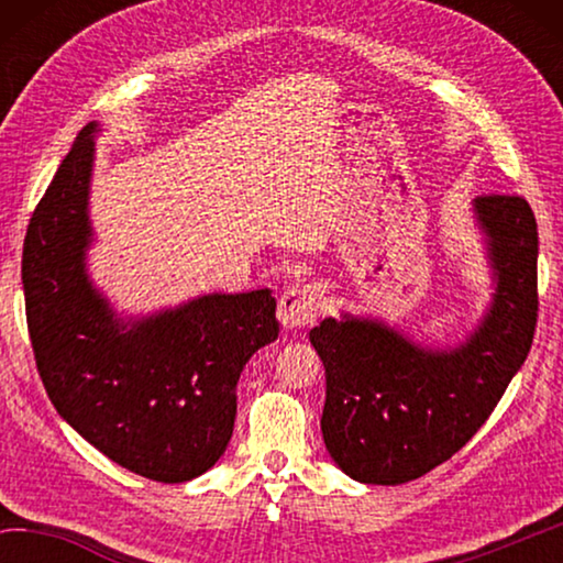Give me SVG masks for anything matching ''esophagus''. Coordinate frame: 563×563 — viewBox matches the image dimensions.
Masks as SVG:
<instances>
[{
    "instance_id": "34e87169",
    "label": "esophagus",
    "mask_w": 563,
    "mask_h": 563,
    "mask_svg": "<svg viewBox=\"0 0 563 563\" xmlns=\"http://www.w3.org/2000/svg\"><path fill=\"white\" fill-rule=\"evenodd\" d=\"M322 305V288L316 283L292 285L280 295L278 318L285 328H305L316 322Z\"/></svg>"
}]
</instances>
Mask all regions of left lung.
<instances>
[{
	"mask_svg": "<svg viewBox=\"0 0 563 563\" xmlns=\"http://www.w3.org/2000/svg\"><path fill=\"white\" fill-rule=\"evenodd\" d=\"M474 213L497 290L462 345L430 350L385 322L350 316L310 330L328 383L322 440L352 479L395 487L450 460L529 355L539 318L537 218L517 194L474 198Z\"/></svg>",
	"mask_w": 563,
	"mask_h": 563,
	"instance_id": "1",
	"label": "left lung"
}]
</instances>
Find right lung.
<instances>
[{"label": "right lung", "instance_id": "right-lung-1", "mask_svg": "<svg viewBox=\"0 0 563 563\" xmlns=\"http://www.w3.org/2000/svg\"><path fill=\"white\" fill-rule=\"evenodd\" d=\"M97 131H79L26 228L36 369L56 412L111 462L154 482H188L231 442L238 377L280 332L275 298L268 288L213 292L136 322L113 316L84 263Z\"/></svg>", "mask_w": 563, "mask_h": 563}]
</instances>
